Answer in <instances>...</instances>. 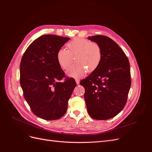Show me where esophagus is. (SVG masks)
Wrapping results in <instances>:
<instances>
[{
  "label": "esophagus",
  "mask_w": 152,
  "mask_h": 152,
  "mask_svg": "<svg viewBox=\"0 0 152 152\" xmlns=\"http://www.w3.org/2000/svg\"><path fill=\"white\" fill-rule=\"evenodd\" d=\"M75 81H76V84H77V85L79 84V82H80V80H79V79H76Z\"/></svg>",
  "instance_id": "34e87169"
}]
</instances>
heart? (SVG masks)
Segmentation results:
<instances>
[{
  "instance_id": "obj_1",
  "label": "heart",
  "mask_w": 152,
  "mask_h": 152,
  "mask_svg": "<svg viewBox=\"0 0 152 152\" xmlns=\"http://www.w3.org/2000/svg\"><path fill=\"white\" fill-rule=\"evenodd\" d=\"M68 50L60 49L57 53L59 65L68 69L74 60L76 63L67 71L68 76L79 78L83 76L87 71L97 69L102 60V50L99 44L84 38L77 37L67 44Z\"/></svg>"
}]
</instances>
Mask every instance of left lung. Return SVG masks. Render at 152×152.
<instances>
[{
  "label": "left lung",
  "mask_w": 152,
  "mask_h": 152,
  "mask_svg": "<svg viewBox=\"0 0 152 152\" xmlns=\"http://www.w3.org/2000/svg\"><path fill=\"white\" fill-rule=\"evenodd\" d=\"M99 44L102 60L97 69L83 79L84 99L91 118L105 120L117 115L124 107L131 85L128 58L119 46L108 37H88Z\"/></svg>",
  "instance_id": "8db88e82"
}]
</instances>
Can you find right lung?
<instances>
[{
    "label": "right lung",
    "instance_id": "obj_1",
    "mask_svg": "<svg viewBox=\"0 0 152 152\" xmlns=\"http://www.w3.org/2000/svg\"><path fill=\"white\" fill-rule=\"evenodd\" d=\"M69 37L47 34L39 37L24 53L20 63V85L32 111L45 120H55L66 113L76 83L66 78L57 53Z\"/></svg>",
    "mask_w": 152,
    "mask_h": 152
}]
</instances>
